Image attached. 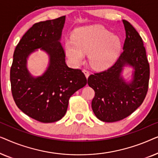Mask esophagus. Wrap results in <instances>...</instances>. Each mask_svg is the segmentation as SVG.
Returning a JSON list of instances; mask_svg holds the SVG:
<instances>
[{
  "mask_svg": "<svg viewBox=\"0 0 158 158\" xmlns=\"http://www.w3.org/2000/svg\"><path fill=\"white\" fill-rule=\"evenodd\" d=\"M83 72L84 74H85V77H86V78H88V77H89V75H90V73H89V72H88V70H83Z\"/></svg>",
  "mask_w": 158,
  "mask_h": 158,
  "instance_id": "esophagus-1",
  "label": "esophagus"
}]
</instances>
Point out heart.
<instances>
[{
  "mask_svg": "<svg viewBox=\"0 0 158 158\" xmlns=\"http://www.w3.org/2000/svg\"><path fill=\"white\" fill-rule=\"evenodd\" d=\"M121 49V41L102 26L84 27L75 34L74 40L66 41V55L75 65L84 62L88 55L93 68L103 70L114 62Z\"/></svg>",
  "mask_w": 158,
  "mask_h": 158,
  "instance_id": "b5f03b06",
  "label": "heart"
}]
</instances>
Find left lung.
Segmentation results:
<instances>
[{"label": "left lung", "instance_id": "8db88e82", "mask_svg": "<svg viewBox=\"0 0 158 158\" xmlns=\"http://www.w3.org/2000/svg\"><path fill=\"white\" fill-rule=\"evenodd\" d=\"M126 39L123 52L108 70L90 75L88 84L95 91L93 111L99 120L114 122L132 114L143 102L148 89L150 65L141 36L131 23L122 20ZM133 70L129 78L123 73Z\"/></svg>", "mask_w": 158, "mask_h": 158}]
</instances>
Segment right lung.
<instances>
[{"label":"right lung","mask_w":158,"mask_h":158,"mask_svg":"<svg viewBox=\"0 0 158 158\" xmlns=\"http://www.w3.org/2000/svg\"><path fill=\"white\" fill-rule=\"evenodd\" d=\"M65 16L34 24L15 49L10 81L13 98L18 108L34 119L55 122L63 117L70 96L87 84L78 69L69 68L61 44ZM40 49L49 57L48 65L41 76L29 72L27 60Z\"/></svg>","instance_id":"1"}]
</instances>
